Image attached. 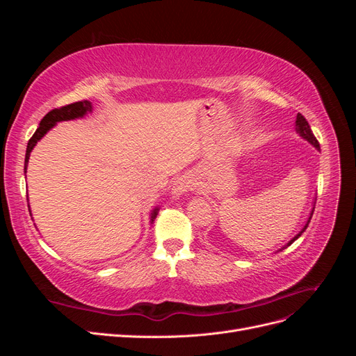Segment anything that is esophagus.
Instances as JSON below:
<instances>
[{
    "mask_svg": "<svg viewBox=\"0 0 356 356\" xmlns=\"http://www.w3.org/2000/svg\"><path fill=\"white\" fill-rule=\"evenodd\" d=\"M193 187H196V181L193 179L191 177L182 175L179 178H177V181L172 186V196L174 197H181L182 195H186L188 190H191Z\"/></svg>",
    "mask_w": 356,
    "mask_h": 356,
    "instance_id": "obj_1",
    "label": "esophagus"
}]
</instances>
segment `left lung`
Returning <instances> with one entry per match:
<instances>
[{"label":"left lung","instance_id":"left-lung-1","mask_svg":"<svg viewBox=\"0 0 356 356\" xmlns=\"http://www.w3.org/2000/svg\"><path fill=\"white\" fill-rule=\"evenodd\" d=\"M296 131H297V134L301 136V138H303V139H306V141L307 143H310L312 145H314L316 149H319V143L316 141V138H315V135L314 134H312V129H310V126H309V123H307V120H306V118L303 117V115H301L300 113L297 114V118H296ZM316 200V199H315ZM315 203V202H314ZM314 211H315V204H314V208H312V211H310V213H309V218H307V221H306V224H305V227L303 229H301L296 236H294V238L293 239H291L286 245H284L282 248H281V250H279V251H282V250H285V248L286 246H289L291 243H293L294 241H297L298 238H300V236L301 234H303V232L307 229V225H309V222H310V218H312V215H314ZM277 251V252H279Z\"/></svg>","mask_w":356,"mask_h":356}]
</instances>
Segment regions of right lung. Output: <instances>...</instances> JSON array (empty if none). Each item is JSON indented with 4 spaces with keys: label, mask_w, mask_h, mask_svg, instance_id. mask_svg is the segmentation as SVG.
I'll return each instance as SVG.
<instances>
[{
    "label": "right lung",
    "mask_w": 356,
    "mask_h": 356,
    "mask_svg": "<svg viewBox=\"0 0 356 356\" xmlns=\"http://www.w3.org/2000/svg\"><path fill=\"white\" fill-rule=\"evenodd\" d=\"M92 110H93L92 102H89V101H80V102H74V104L62 106V108L51 110L50 113H47L44 117H42V120L40 122L38 129L35 131V134L32 135V138L29 139L28 147H26L25 168H24L25 174H26V168H28V161H29L31 152H32V149H34L37 143L50 131L51 127H55L56 123H59V122H68V120H75V118H83L88 113H92ZM29 213H31V211H29ZM157 213H159V208H154L152 211V224L156 220Z\"/></svg>",
    "instance_id": "add662e5"
}]
</instances>
